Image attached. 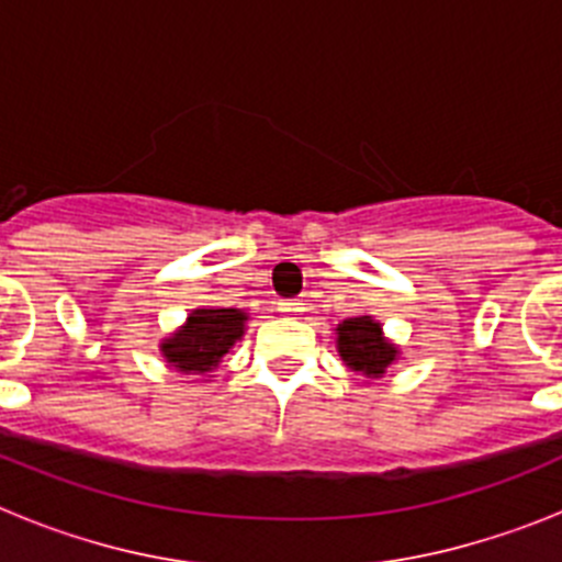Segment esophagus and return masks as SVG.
I'll list each match as a JSON object with an SVG mask.
<instances>
[{"label": "esophagus", "mask_w": 562, "mask_h": 562, "mask_svg": "<svg viewBox=\"0 0 562 562\" xmlns=\"http://www.w3.org/2000/svg\"><path fill=\"white\" fill-rule=\"evenodd\" d=\"M278 312H284V315H297V312H304V304H301V301H281V304H278Z\"/></svg>", "instance_id": "esophagus-1"}]
</instances>
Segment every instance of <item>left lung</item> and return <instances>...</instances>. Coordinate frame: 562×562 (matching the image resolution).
Masks as SVG:
<instances>
[{
	"mask_svg": "<svg viewBox=\"0 0 562 562\" xmlns=\"http://www.w3.org/2000/svg\"><path fill=\"white\" fill-rule=\"evenodd\" d=\"M337 355H340L342 366L355 374L366 376V380H380L385 371L400 360V346L385 337L382 324L374 315H355L346 317L335 329Z\"/></svg>",
	"mask_w": 562,
	"mask_h": 562,
	"instance_id": "left-lung-1",
	"label": "left lung"
}]
</instances>
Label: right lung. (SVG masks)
<instances>
[{
	"label": "right lung",
	"mask_w": 562,
	"mask_h": 562,
	"mask_svg": "<svg viewBox=\"0 0 562 562\" xmlns=\"http://www.w3.org/2000/svg\"><path fill=\"white\" fill-rule=\"evenodd\" d=\"M245 310L233 306H196L188 312L186 324L160 340L162 360L180 374L211 376L220 369L222 357L236 346L247 329Z\"/></svg>",
	"instance_id": "1"
}]
</instances>
